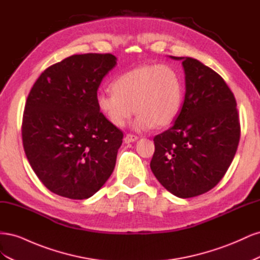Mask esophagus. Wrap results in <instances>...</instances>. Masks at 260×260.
<instances>
[{"instance_id":"obj_1","label":"esophagus","mask_w":260,"mask_h":260,"mask_svg":"<svg viewBox=\"0 0 260 260\" xmlns=\"http://www.w3.org/2000/svg\"><path fill=\"white\" fill-rule=\"evenodd\" d=\"M139 138L137 136H133V135H127L124 137L123 141L124 143H131V142H136V141L138 140Z\"/></svg>"}]
</instances>
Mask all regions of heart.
I'll use <instances>...</instances> for the list:
<instances>
[{
	"instance_id": "1",
	"label": "heart",
	"mask_w": 260,
	"mask_h": 260,
	"mask_svg": "<svg viewBox=\"0 0 260 260\" xmlns=\"http://www.w3.org/2000/svg\"><path fill=\"white\" fill-rule=\"evenodd\" d=\"M111 91L96 96L99 112L114 127L121 128L138 113L133 128L138 131L166 127L176 119L183 102V82L178 70L168 64H148L118 76Z\"/></svg>"
}]
</instances>
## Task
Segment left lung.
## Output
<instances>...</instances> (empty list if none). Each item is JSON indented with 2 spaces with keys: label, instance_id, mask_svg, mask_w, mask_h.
Here are the masks:
<instances>
[{
  "label": "left lung",
  "instance_id": "left-lung-1",
  "mask_svg": "<svg viewBox=\"0 0 260 260\" xmlns=\"http://www.w3.org/2000/svg\"><path fill=\"white\" fill-rule=\"evenodd\" d=\"M182 60L185 96L175 123L154 138L151 169L170 193L194 198L215 187L237 153L241 128L237 101L224 80L192 57Z\"/></svg>",
  "mask_w": 260,
  "mask_h": 260
}]
</instances>
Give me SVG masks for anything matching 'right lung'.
Segmentation results:
<instances>
[{"instance_id":"add662e5","label":"right lung","mask_w":260,"mask_h":260,"mask_svg":"<svg viewBox=\"0 0 260 260\" xmlns=\"http://www.w3.org/2000/svg\"><path fill=\"white\" fill-rule=\"evenodd\" d=\"M112 54L73 55L46 68L27 98L23 149L55 194L85 200L111 177L123 133L99 112V86L116 65Z\"/></svg>"}]
</instances>
